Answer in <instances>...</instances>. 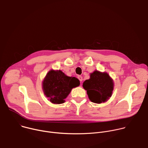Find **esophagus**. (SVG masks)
<instances>
[{
  "instance_id": "obj_1",
  "label": "esophagus",
  "mask_w": 148,
  "mask_h": 148,
  "mask_svg": "<svg viewBox=\"0 0 148 148\" xmlns=\"http://www.w3.org/2000/svg\"><path fill=\"white\" fill-rule=\"evenodd\" d=\"M77 78H78V79L79 80V81H80V82H81V81H82V76L79 75V76H78V77H77Z\"/></svg>"
}]
</instances>
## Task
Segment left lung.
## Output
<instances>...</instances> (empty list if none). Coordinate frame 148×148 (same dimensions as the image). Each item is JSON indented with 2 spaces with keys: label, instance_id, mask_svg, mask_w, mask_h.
Returning a JSON list of instances; mask_svg holds the SVG:
<instances>
[{
  "label": "left lung",
  "instance_id": "1",
  "mask_svg": "<svg viewBox=\"0 0 148 148\" xmlns=\"http://www.w3.org/2000/svg\"><path fill=\"white\" fill-rule=\"evenodd\" d=\"M83 88L87 90L89 99L92 102H106L112 95L114 82L107 73L94 71L90 78L83 82Z\"/></svg>",
  "mask_w": 148,
  "mask_h": 148
}]
</instances>
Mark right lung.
<instances>
[{
  "label": "right lung",
  "mask_w": 148,
  "mask_h": 148,
  "mask_svg": "<svg viewBox=\"0 0 148 148\" xmlns=\"http://www.w3.org/2000/svg\"><path fill=\"white\" fill-rule=\"evenodd\" d=\"M79 81L75 77L67 76L61 70L49 71L43 81V90L51 102L60 104L66 99L73 88L79 86Z\"/></svg>",
  "instance_id": "right-lung-1"
}]
</instances>
